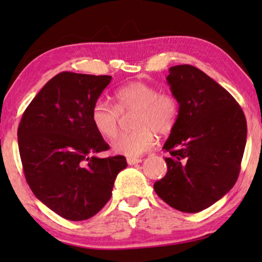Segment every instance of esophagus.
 I'll return each mask as SVG.
<instances>
[{
    "instance_id": "esophagus-1",
    "label": "esophagus",
    "mask_w": 262,
    "mask_h": 262,
    "mask_svg": "<svg viewBox=\"0 0 262 262\" xmlns=\"http://www.w3.org/2000/svg\"><path fill=\"white\" fill-rule=\"evenodd\" d=\"M127 163L130 164V166H132V164H137V163H141L142 162V159H135V157H128V159L126 160Z\"/></svg>"
}]
</instances>
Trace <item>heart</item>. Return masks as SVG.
<instances>
[{"mask_svg": "<svg viewBox=\"0 0 262 262\" xmlns=\"http://www.w3.org/2000/svg\"><path fill=\"white\" fill-rule=\"evenodd\" d=\"M116 106L105 100L94 102L91 111L93 126L102 137L113 138L119 132L121 114L136 111L134 128L113 142L114 151L128 157H137L155 145V134L169 135L179 119V102L171 93L160 92L144 82H131L114 92Z\"/></svg>", "mask_w": 262, "mask_h": 262, "instance_id": "b5f03b06", "label": "heart"}]
</instances>
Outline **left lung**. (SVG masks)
<instances>
[{"label": "left lung", "instance_id": "8db88e82", "mask_svg": "<svg viewBox=\"0 0 262 262\" xmlns=\"http://www.w3.org/2000/svg\"><path fill=\"white\" fill-rule=\"evenodd\" d=\"M167 81L180 111L163 145L167 174L154 189L174 209L200 212L237 180L247 141L246 117L230 93L198 68L171 67Z\"/></svg>", "mask_w": 262, "mask_h": 262}]
</instances>
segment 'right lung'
<instances>
[{
    "label": "right lung",
    "mask_w": 262,
    "mask_h": 262,
    "mask_svg": "<svg viewBox=\"0 0 262 262\" xmlns=\"http://www.w3.org/2000/svg\"><path fill=\"white\" fill-rule=\"evenodd\" d=\"M112 76L63 71L25 110L17 128L24 174L34 195L69 221L95 216L112 195L124 156L99 159L110 145L95 130L91 111Z\"/></svg>",
    "instance_id": "1"
}]
</instances>
